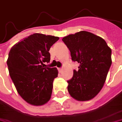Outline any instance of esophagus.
Instances as JSON below:
<instances>
[{"label": "esophagus", "instance_id": "obj_1", "mask_svg": "<svg viewBox=\"0 0 122 122\" xmlns=\"http://www.w3.org/2000/svg\"><path fill=\"white\" fill-rule=\"evenodd\" d=\"M58 70H59V72H61V71H62V70H63V68L59 67V68H58Z\"/></svg>", "mask_w": 122, "mask_h": 122}]
</instances>
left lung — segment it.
<instances>
[{
    "instance_id": "left-lung-1",
    "label": "left lung",
    "mask_w": 122,
    "mask_h": 122,
    "mask_svg": "<svg viewBox=\"0 0 122 122\" xmlns=\"http://www.w3.org/2000/svg\"><path fill=\"white\" fill-rule=\"evenodd\" d=\"M63 41L71 52L72 61L80 63L68 81L67 90L78 101L95 98L103 87L111 66V49L105 40L87 31L64 37Z\"/></svg>"
}]
</instances>
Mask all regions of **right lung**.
<instances>
[{
    "mask_svg": "<svg viewBox=\"0 0 122 122\" xmlns=\"http://www.w3.org/2000/svg\"><path fill=\"white\" fill-rule=\"evenodd\" d=\"M59 37L34 33L12 46L7 61L9 75L19 95L31 105L42 106L51 98L56 67H44L50 62L49 51Z\"/></svg>",
    "mask_w": 122,
    "mask_h": 122,
    "instance_id": "obj_1",
    "label": "right lung"
}]
</instances>
